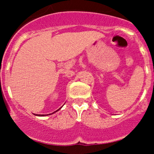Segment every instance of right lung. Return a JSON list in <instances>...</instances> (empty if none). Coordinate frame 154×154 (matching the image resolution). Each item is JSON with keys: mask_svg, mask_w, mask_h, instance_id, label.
Listing matches in <instances>:
<instances>
[{"mask_svg": "<svg viewBox=\"0 0 154 154\" xmlns=\"http://www.w3.org/2000/svg\"><path fill=\"white\" fill-rule=\"evenodd\" d=\"M61 108H60V109H61ZM60 109H58V110H57V111H54V113H52V114H54V113H55V112H56V111H59ZM37 114V115H36V116H47V115H50V114Z\"/></svg>", "mask_w": 154, "mask_h": 154, "instance_id": "obj_1", "label": "right lung"}]
</instances>
